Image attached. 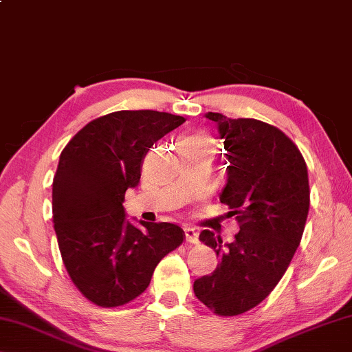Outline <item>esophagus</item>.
<instances>
[{
	"mask_svg": "<svg viewBox=\"0 0 352 352\" xmlns=\"http://www.w3.org/2000/svg\"><path fill=\"white\" fill-rule=\"evenodd\" d=\"M185 236H186V241H188L189 244H197V241H199L197 232L194 230L192 227H186V228H185Z\"/></svg>",
	"mask_w": 352,
	"mask_h": 352,
	"instance_id": "1",
	"label": "esophagus"
}]
</instances>
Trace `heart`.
Returning a JSON list of instances; mask_svg holds the SVG:
<instances>
[{
	"label": "heart",
	"mask_w": 352,
	"mask_h": 352,
	"mask_svg": "<svg viewBox=\"0 0 352 352\" xmlns=\"http://www.w3.org/2000/svg\"><path fill=\"white\" fill-rule=\"evenodd\" d=\"M182 142L183 144H194V146H200V147H206V148L211 147V139L206 135H204V133H200V135L183 138Z\"/></svg>",
	"instance_id": "b5f03b06"
}]
</instances>
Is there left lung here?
<instances>
[{"label": "left lung", "instance_id": "1", "mask_svg": "<svg viewBox=\"0 0 352 352\" xmlns=\"http://www.w3.org/2000/svg\"><path fill=\"white\" fill-rule=\"evenodd\" d=\"M206 119L224 139L230 166L219 200L239 232L226 246L213 232H200L219 265L194 282V293L214 315L236 316L270 296L292 263L309 214V172L296 144L277 126L219 113Z\"/></svg>", "mask_w": 352, "mask_h": 352}]
</instances>
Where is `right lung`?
Returning a JSON list of instances; mask_svg holds the SVG:
<instances>
[{"label": "right lung", "instance_id": "1", "mask_svg": "<svg viewBox=\"0 0 352 352\" xmlns=\"http://www.w3.org/2000/svg\"><path fill=\"white\" fill-rule=\"evenodd\" d=\"M185 117L116 111L89 122L59 156L53 178V224L64 266L80 293L98 307H120L146 292L156 265L185 239L169 222L125 219L122 202L141 178L153 142Z\"/></svg>", "mask_w": 352, "mask_h": 352}]
</instances>
